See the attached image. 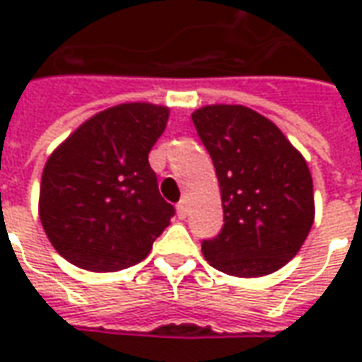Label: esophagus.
<instances>
[{"label": "esophagus", "mask_w": 362, "mask_h": 362, "mask_svg": "<svg viewBox=\"0 0 362 362\" xmlns=\"http://www.w3.org/2000/svg\"><path fill=\"white\" fill-rule=\"evenodd\" d=\"M176 213H178V219H186V215H188V205H186L184 199L178 202V205H176Z\"/></svg>", "instance_id": "esophagus-1"}]
</instances>
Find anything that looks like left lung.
<instances>
[{
	"instance_id": "1",
	"label": "left lung",
	"mask_w": 362,
	"mask_h": 362,
	"mask_svg": "<svg viewBox=\"0 0 362 362\" xmlns=\"http://www.w3.org/2000/svg\"><path fill=\"white\" fill-rule=\"evenodd\" d=\"M217 173L225 225L202 252L236 277L277 272L295 258L314 223L312 176L273 122L246 106L215 104L192 114Z\"/></svg>"
}]
</instances>
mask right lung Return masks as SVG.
<instances>
[{"label":"right lung","instance_id":"add662e5","mask_svg":"<svg viewBox=\"0 0 362 362\" xmlns=\"http://www.w3.org/2000/svg\"><path fill=\"white\" fill-rule=\"evenodd\" d=\"M168 108L119 104L96 114L44 166L40 221L59 256L89 272L139 264L174 217L158 194L149 151Z\"/></svg>","mask_w":362,"mask_h":362}]
</instances>
